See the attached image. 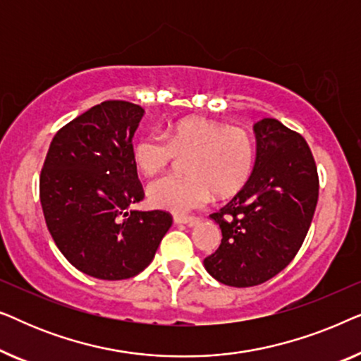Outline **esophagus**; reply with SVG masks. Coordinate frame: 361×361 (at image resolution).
I'll use <instances>...</instances> for the list:
<instances>
[{"instance_id": "esophagus-1", "label": "esophagus", "mask_w": 361, "mask_h": 361, "mask_svg": "<svg viewBox=\"0 0 361 361\" xmlns=\"http://www.w3.org/2000/svg\"><path fill=\"white\" fill-rule=\"evenodd\" d=\"M199 219L197 216H184V215H174V224L177 225H195Z\"/></svg>"}]
</instances>
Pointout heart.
<instances>
[{"instance_id": "heart-1", "label": "heart", "mask_w": 361, "mask_h": 361, "mask_svg": "<svg viewBox=\"0 0 361 361\" xmlns=\"http://www.w3.org/2000/svg\"><path fill=\"white\" fill-rule=\"evenodd\" d=\"M187 176H162L146 189L152 207L184 215L214 195L231 197L248 184L256 164V140L241 126L207 118H184L166 136L149 133L136 141L133 159L142 174H156L177 156H187Z\"/></svg>"}]
</instances>
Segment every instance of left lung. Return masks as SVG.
I'll use <instances>...</instances> for the list:
<instances>
[{
    "label": "left lung",
    "mask_w": 361,
    "mask_h": 361,
    "mask_svg": "<svg viewBox=\"0 0 361 361\" xmlns=\"http://www.w3.org/2000/svg\"><path fill=\"white\" fill-rule=\"evenodd\" d=\"M256 164L248 184L212 214L219 250L204 259L212 278L251 288L281 273L298 255L319 199V176L299 133L274 118L255 125Z\"/></svg>",
    "instance_id": "1"
}]
</instances>
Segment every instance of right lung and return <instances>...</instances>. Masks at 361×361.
I'll return each mask as SVG.
<instances>
[{
    "label": "right lung",
    "mask_w": 361,
    "mask_h": 361,
    "mask_svg": "<svg viewBox=\"0 0 361 361\" xmlns=\"http://www.w3.org/2000/svg\"><path fill=\"white\" fill-rule=\"evenodd\" d=\"M145 110L108 100L54 136L39 179L44 219L68 263L92 278L128 279L154 258L172 225L167 212L133 210L145 199L133 136Z\"/></svg>",
    "instance_id": "obj_1"
}]
</instances>
